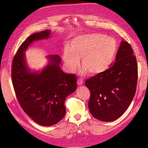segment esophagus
Returning <instances> with one entry per match:
<instances>
[{"label": "esophagus", "mask_w": 148, "mask_h": 148, "mask_svg": "<svg viewBox=\"0 0 148 148\" xmlns=\"http://www.w3.org/2000/svg\"><path fill=\"white\" fill-rule=\"evenodd\" d=\"M83 84V79L82 78H79V79H77V84H79V85H82Z\"/></svg>", "instance_id": "1"}]
</instances>
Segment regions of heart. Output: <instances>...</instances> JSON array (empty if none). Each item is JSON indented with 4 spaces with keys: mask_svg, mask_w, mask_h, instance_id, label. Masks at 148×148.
<instances>
[{
    "mask_svg": "<svg viewBox=\"0 0 148 148\" xmlns=\"http://www.w3.org/2000/svg\"><path fill=\"white\" fill-rule=\"evenodd\" d=\"M117 50V44L112 37L100 34L76 37L70 48H66L64 60L71 72L76 71L82 58V65L90 74L96 75L106 71L111 64Z\"/></svg>",
    "mask_w": 148,
    "mask_h": 148,
    "instance_id": "obj_1",
    "label": "heart"
}]
</instances>
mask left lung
Masks as SVG:
<instances>
[{
  "label": "left lung",
  "mask_w": 148,
  "mask_h": 148,
  "mask_svg": "<svg viewBox=\"0 0 148 148\" xmlns=\"http://www.w3.org/2000/svg\"><path fill=\"white\" fill-rule=\"evenodd\" d=\"M137 70L131 45L123 40L116 61L106 71L85 81L90 92L88 108L94 118L102 121H112L123 114L136 92Z\"/></svg>",
  "instance_id": "obj_1"
}]
</instances>
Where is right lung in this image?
Masks as SVG:
<instances>
[{
    "label": "right lung",
    "instance_id": "1",
    "mask_svg": "<svg viewBox=\"0 0 148 148\" xmlns=\"http://www.w3.org/2000/svg\"><path fill=\"white\" fill-rule=\"evenodd\" d=\"M49 35L46 30L28 37L12 62V83L18 101L24 112L42 126L55 125L64 117L65 99L77 88L76 75L62 71L57 55L48 56L49 64L40 72H31L27 67L24 51L32 42Z\"/></svg>",
    "mask_w": 148,
    "mask_h": 148
}]
</instances>
